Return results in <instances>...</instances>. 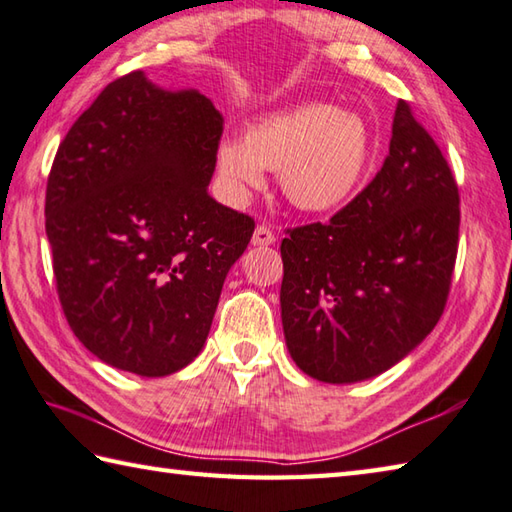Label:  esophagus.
<instances>
[{
    "label": "esophagus",
    "mask_w": 512,
    "mask_h": 512,
    "mask_svg": "<svg viewBox=\"0 0 512 512\" xmlns=\"http://www.w3.org/2000/svg\"><path fill=\"white\" fill-rule=\"evenodd\" d=\"M276 240V236H274V231L269 229L267 225H258L256 227V231H254V236H252V243L256 245V247H265V245H272Z\"/></svg>",
    "instance_id": "esophagus-1"
}]
</instances>
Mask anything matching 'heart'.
Returning a JSON list of instances; mask_svg holds the SVG:
<instances>
[{
  "label": "heart",
  "instance_id": "obj_1",
  "mask_svg": "<svg viewBox=\"0 0 512 512\" xmlns=\"http://www.w3.org/2000/svg\"><path fill=\"white\" fill-rule=\"evenodd\" d=\"M372 131L361 115L330 104H305L265 115L245 129L243 142L216 149V171L231 202H245L263 185V169L278 171L296 209L330 211L350 198L368 173Z\"/></svg>",
  "mask_w": 512,
  "mask_h": 512
}]
</instances>
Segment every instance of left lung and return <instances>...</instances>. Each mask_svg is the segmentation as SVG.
Returning a JSON list of instances; mask_svg holds the SVG:
<instances>
[{
  "mask_svg": "<svg viewBox=\"0 0 512 512\" xmlns=\"http://www.w3.org/2000/svg\"><path fill=\"white\" fill-rule=\"evenodd\" d=\"M459 218L448 160L399 100L370 185L327 223L285 229L281 316L298 368L354 383L408 356L446 307Z\"/></svg>",
  "mask_w": 512,
  "mask_h": 512,
  "instance_id": "1",
  "label": "left lung"
}]
</instances>
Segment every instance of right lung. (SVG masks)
<instances>
[{
    "label": "right lung",
    "instance_id": "1",
    "mask_svg": "<svg viewBox=\"0 0 512 512\" xmlns=\"http://www.w3.org/2000/svg\"><path fill=\"white\" fill-rule=\"evenodd\" d=\"M223 115L142 71L104 86L60 142L46 236L62 310L113 368L167 376L200 354L254 218L209 196Z\"/></svg>",
    "mask_w": 512,
    "mask_h": 512
}]
</instances>
